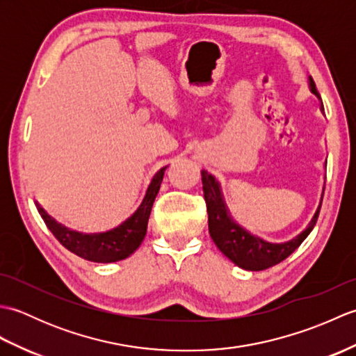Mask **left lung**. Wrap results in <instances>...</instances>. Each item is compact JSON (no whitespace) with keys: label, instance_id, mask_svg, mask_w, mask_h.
I'll list each match as a JSON object with an SVG mask.
<instances>
[{"label":"left lung","instance_id":"left-lung-1","mask_svg":"<svg viewBox=\"0 0 356 356\" xmlns=\"http://www.w3.org/2000/svg\"><path fill=\"white\" fill-rule=\"evenodd\" d=\"M309 84H311L312 93L318 96L312 78H309ZM202 185L203 197H205L207 202L208 228L211 238H213L216 246L220 249L232 263H236L238 268L246 270L268 269L287 259L295 249L303 243L305 238L314 229L316 220H318L323 202L321 197L320 205L316 208L311 223L307 225V228L303 232L298 234V236L293 237L292 240L286 241V243H269L266 240L249 234L246 229H243L240 225L232 220L229 211L225 205L220 185H218L216 177L211 176L205 170H202Z\"/></svg>","mask_w":356,"mask_h":356}]
</instances>
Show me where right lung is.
Here are the masks:
<instances>
[{
	"mask_svg": "<svg viewBox=\"0 0 356 356\" xmlns=\"http://www.w3.org/2000/svg\"><path fill=\"white\" fill-rule=\"evenodd\" d=\"M165 170L166 166L159 170L154 174V177L151 179L145 197H143L139 208L136 209V213L131 217H128L124 223H120L118 228H113L107 232L82 234L72 231L61 223H58L55 218H51L38 202L36 208L40 211L44 223L47 225V228L58 238L59 243L69 249L70 252L81 257V259L96 263L124 260L140 246L143 237H145L151 208H153L159 188H161Z\"/></svg>",
	"mask_w": 356,
	"mask_h": 356,
	"instance_id": "obj_1",
	"label": "right lung"
}]
</instances>
